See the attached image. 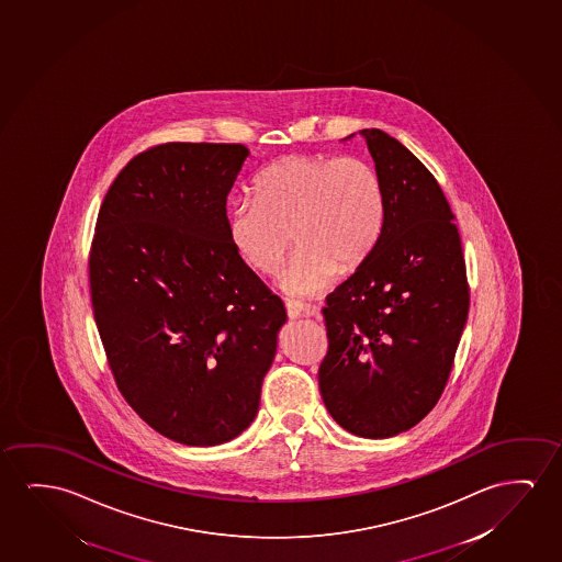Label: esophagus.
Here are the masks:
<instances>
[{"instance_id":"34e87169","label":"esophagus","mask_w":562,"mask_h":562,"mask_svg":"<svg viewBox=\"0 0 562 562\" xmlns=\"http://www.w3.org/2000/svg\"><path fill=\"white\" fill-rule=\"evenodd\" d=\"M286 316L291 317V319H296V317L304 316H314V308H310L308 304H302L299 301H285Z\"/></svg>"}]
</instances>
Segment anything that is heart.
I'll return each instance as SVG.
<instances>
[{
    "label": "heart",
    "mask_w": 562,
    "mask_h": 562,
    "mask_svg": "<svg viewBox=\"0 0 562 562\" xmlns=\"http://www.w3.org/2000/svg\"><path fill=\"white\" fill-rule=\"evenodd\" d=\"M385 215V187L370 161L296 154L261 171L256 196L233 202L227 227L233 248L260 273L283 261L294 238L299 248L281 285L289 293L316 294L335 269L348 273L370 258Z\"/></svg>",
    "instance_id": "heart-1"
}]
</instances>
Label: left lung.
<instances>
[{
  "mask_svg": "<svg viewBox=\"0 0 562 562\" xmlns=\"http://www.w3.org/2000/svg\"><path fill=\"white\" fill-rule=\"evenodd\" d=\"M387 196L380 243L327 299L319 391L350 434L385 439L443 395L470 308L459 227L439 182L380 128L360 131Z\"/></svg>",
  "mask_w": 562,
  "mask_h": 562,
  "instance_id": "8db88e82",
  "label": "left lung"
}]
</instances>
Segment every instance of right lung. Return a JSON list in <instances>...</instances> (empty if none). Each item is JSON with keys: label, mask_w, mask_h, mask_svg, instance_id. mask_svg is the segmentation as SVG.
<instances>
[{"label": "right lung", "mask_w": 562, "mask_h": 562, "mask_svg": "<svg viewBox=\"0 0 562 562\" xmlns=\"http://www.w3.org/2000/svg\"><path fill=\"white\" fill-rule=\"evenodd\" d=\"M243 144L166 143L131 159L103 198L90 296L113 380L177 443H227L252 424L283 302L233 248L227 194Z\"/></svg>", "instance_id": "add662e5"}]
</instances>
